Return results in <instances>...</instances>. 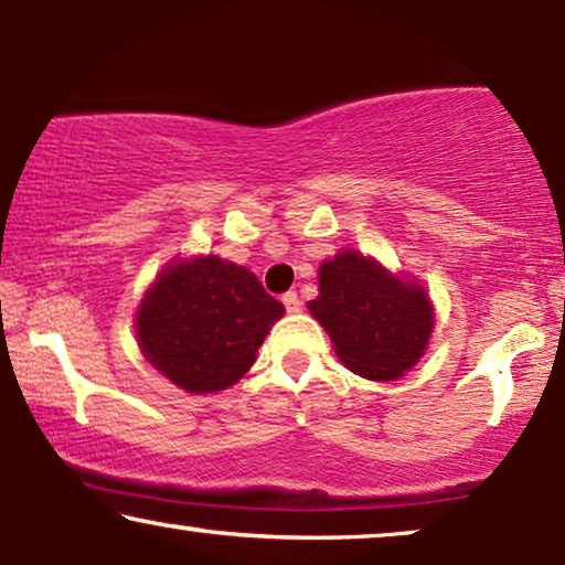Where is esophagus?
<instances>
[{
	"label": "esophagus",
	"instance_id": "obj_1",
	"mask_svg": "<svg viewBox=\"0 0 565 565\" xmlns=\"http://www.w3.org/2000/svg\"><path fill=\"white\" fill-rule=\"evenodd\" d=\"M282 303H285V308H288V313H298V311H300V298H298L296 290L285 292Z\"/></svg>",
	"mask_w": 565,
	"mask_h": 565
}]
</instances>
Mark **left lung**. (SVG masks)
Segmentation results:
<instances>
[{"instance_id": "left-lung-1", "label": "left lung", "mask_w": 565, "mask_h": 565, "mask_svg": "<svg viewBox=\"0 0 565 565\" xmlns=\"http://www.w3.org/2000/svg\"><path fill=\"white\" fill-rule=\"evenodd\" d=\"M339 360L370 381H393L427 350L431 303L419 285L401 280L362 257L342 252L319 269V298L308 303Z\"/></svg>"}]
</instances>
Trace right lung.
<instances>
[{"mask_svg": "<svg viewBox=\"0 0 565 565\" xmlns=\"http://www.w3.org/2000/svg\"><path fill=\"white\" fill-rule=\"evenodd\" d=\"M285 313L246 267L218 257L180 262L138 306V344L159 373L190 393L234 385Z\"/></svg>", "mask_w": 565, "mask_h": 565, "instance_id": "add662e5", "label": "right lung"}]
</instances>
